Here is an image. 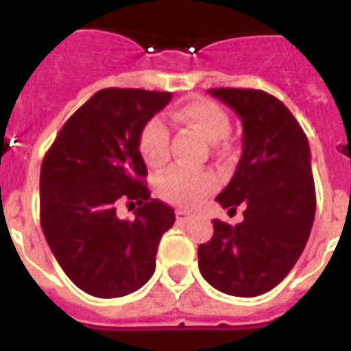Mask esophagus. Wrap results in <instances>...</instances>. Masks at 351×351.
Segmentation results:
<instances>
[{
	"mask_svg": "<svg viewBox=\"0 0 351 351\" xmlns=\"http://www.w3.org/2000/svg\"><path fill=\"white\" fill-rule=\"evenodd\" d=\"M178 219H179V221H182V223L190 221V219H193V214L188 213V210L179 209V210H178Z\"/></svg>",
	"mask_w": 351,
	"mask_h": 351,
	"instance_id": "obj_1",
	"label": "esophagus"
}]
</instances>
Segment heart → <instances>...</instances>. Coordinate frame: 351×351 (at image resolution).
Instances as JSON below:
<instances>
[{
    "mask_svg": "<svg viewBox=\"0 0 351 351\" xmlns=\"http://www.w3.org/2000/svg\"><path fill=\"white\" fill-rule=\"evenodd\" d=\"M172 119L186 128L195 130L206 141L219 142L230 133L232 123L225 108L202 96H193L179 105ZM138 151L151 169H161L170 158V130L161 117H151L138 137ZM214 188L209 172L173 167L158 181V195L179 206H195Z\"/></svg>",
    "mask_w": 351,
    "mask_h": 351,
    "instance_id": "heart-1",
    "label": "heart"
}]
</instances>
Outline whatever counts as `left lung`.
Listing matches in <instances>:
<instances>
[{
	"label": "left lung",
	"mask_w": 351,
	"mask_h": 351,
	"mask_svg": "<svg viewBox=\"0 0 351 351\" xmlns=\"http://www.w3.org/2000/svg\"><path fill=\"white\" fill-rule=\"evenodd\" d=\"M244 126L234 178L216 197L225 209L244 207L235 226L214 219L198 246V269L216 290L256 297L287 278L308 243L316 195L308 137L283 101L260 89L214 88Z\"/></svg>",
	"instance_id": "1"
}]
</instances>
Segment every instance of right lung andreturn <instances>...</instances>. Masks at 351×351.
<instances>
[{
  "instance_id": "1",
  "label": "right lung",
  "mask_w": 351,
  "mask_h": 351,
  "mask_svg": "<svg viewBox=\"0 0 351 351\" xmlns=\"http://www.w3.org/2000/svg\"><path fill=\"white\" fill-rule=\"evenodd\" d=\"M172 93L107 88L68 117L40 170V223L52 255L80 290L100 299L128 295L156 269L172 207L151 198L138 137ZM139 204L133 220L117 218Z\"/></svg>"
}]
</instances>
